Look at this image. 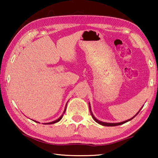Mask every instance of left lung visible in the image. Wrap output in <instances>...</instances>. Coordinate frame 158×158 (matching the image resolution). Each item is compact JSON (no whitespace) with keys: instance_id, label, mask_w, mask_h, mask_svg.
I'll use <instances>...</instances> for the list:
<instances>
[{"instance_id":"1","label":"left lung","mask_w":158,"mask_h":158,"mask_svg":"<svg viewBox=\"0 0 158 158\" xmlns=\"http://www.w3.org/2000/svg\"><path fill=\"white\" fill-rule=\"evenodd\" d=\"M89 108H90V114H91V116H92V117H93V118L94 119V121H95V122H97L98 124H100V125H104V126H117V125H120L124 124V123H127V122H128V121H131V120H132V119H133L134 118H135L136 116H137V115L139 113L140 110H141V109H142V107H141V108L140 109V110L137 112V114H136L135 116H134L132 118H130V119H128V120H127V121H123V122H121V123H105V122H102V121H99V120H98V119L96 118L94 116V115L93 114L92 111H91V109H90V103H89Z\"/></svg>"}]
</instances>
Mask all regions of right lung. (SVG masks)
<instances>
[{
	"instance_id": "add662e5",
	"label": "right lung",
	"mask_w": 158,
	"mask_h": 158,
	"mask_svg": "<svg viewBox=\"0 0 158 158\" xmlns=\"http://www.w3.org/2000/svg\"><path fill=\"white\" fill-rule=\"evenodd\" d=\"M68 104V103H67ZM67 104H66V106H67ZM66 106H65V110H64V111H63V114L61 115V116L58 118L57 119V120H56V121H52V122H50V123H44L45 125H50V124H53V123H58V121H60V120H61V118H63V114H64V113H65V110H66ZM35 122H36V123H38L37 121H34Z\"/></svg>"
}]
</instances>
